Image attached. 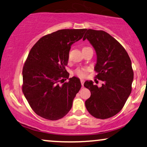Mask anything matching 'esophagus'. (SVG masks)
I'll return each instance as SVG.
<instances>
[{"label": "esophagus", "instance_id": "1", "mask_svg": "<svg viewBox=\"0 0 147 147\" xmlns=\"http://www.w3.org/2000/svg\"><path fill=\"white\" fill-rule=\"evenodd\" d=\"M84 82L85 81L83 79H81V85H82V86L83 87V84H84Z\"/></svg>", "mask_w": 147, "mask_h": 147}]
</instances>
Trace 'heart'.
Returning <instances> with one entry per match:
<instances>
[{
	"label": "heart",
	"mask_w": 147,
	"mask_h": 147,
	"mask_svg": "<svg viewBox=\"0 0 147 147\" xmlns=\"http://www.w3.org/2000/svg\"><path fill=\"white\" fill-rule=\"evenodd\" d=\"M75 74L78 77L83 78L87 75V69L85 68H78L75 70Z\"/></svg>",
	"instance_id": "heart-1"
}]
</instances>
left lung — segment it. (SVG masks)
<instances>
[{
    "label": "left lung",
    "mask_w": 147,
    "mask_h": 147,
    "mask_svg": "<svg viewBox=\"0 0 147 147\" xmlns=\"http://www.w3.org/2000/svg\"><path fill=\"white\" fill-rule=\"evenodd\" d=\"M86 38L97 56L96 78L103 83L98 87L92 81H85L84 86L91 92L85 107L93 117L105 119L117 114L130 95L134 79L131 60L123 46L105 31L87 30L83 40Z\"/></svg>",
    "instance_id": "left-lung-1"
}]
</instances>
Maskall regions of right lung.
<instances>
[{
	"label": "right lung",
	"mask_w": 147,
	"mask_h": 147,
	"mask_svg": "<svg viewBox=\"0 0 147 147\" xmlns=\"http://www.w3.org/2000/svg\"><path fill=\"white\" fill-rule=\"evenodd\" d=\"M87 29H63L40 38L24 64L22 92L34 113L42 118L57 120L71 109L81 87L77 77L68 78L66 67L71 45L83 38Z\"/></svg>",
	"instance_id": "obj_1"
}]
</instances>
